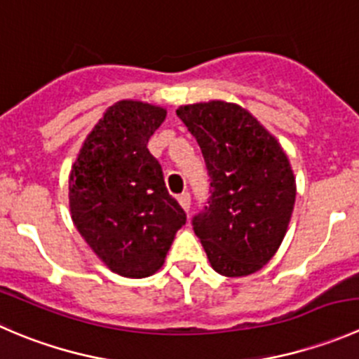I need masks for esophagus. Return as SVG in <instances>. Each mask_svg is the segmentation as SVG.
<instances>
[{"mask_svg":"<svg viewBox=\"0 0 359 359\" xmlns=\"http://www.w3.org/2000/svg\"><path fill=\"white\" fill-rule=\"evenodd\" d=\"M177 200H179L180 207H182L184 210L189 212V208H191V194H189V193L179 194V198H177Z\"/></svg>","mask_w":359,"mask_h":359,"instance_id":"1","label":"esophagus"}]
</instances>
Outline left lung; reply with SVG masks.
<instances>
[{
  "label": "left lung",
  "mask_w": 359,
  "mask_h": 359,
  "mask_svg": "<svg viewBox=\"0 0 359 359\" xmlns=\"http://www.w3.org/2000/svg\"><path fill=\"white\" fill-rule=\"evenodd\" d=\"M210 177L207 207L193 217L215 272L243 277L272 259L293 214L297 182L273 135L236 103L212 100L177 110Z\"/></svg>",
  "instance_id": "obj_1"
}]
</instances>
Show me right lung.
Segmentation results:
<instances>
[{"instance_id":"right-lung-1","label":"right lung","mask_w":359,"mask_h":359,"mask_svg":"<svg viewBox=\"0 0 359 359\" xmlns=\"http://www.w3.org/2000/svg\"><path fill=\"white\" fill-rule=\"evenodd\" d=\"M165 117L161 107L133 100L109 107L69 173L73 224L112 272L130 279L158 272L186 224L147 149Z\"/></svg>"}]
</instances>
